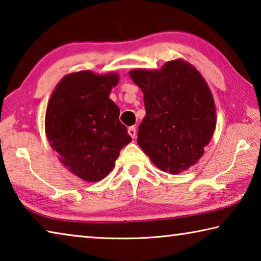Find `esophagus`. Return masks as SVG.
Instances as JSON below:
<instances>
[{"mask_svg":"<svg viewBox=\"0 0 261 261\" xmlns=\"http://www.w3.org/2000/svg\"><path fill=\"white\" fill-rule=\"evenodd\" d=\"M127 134L131 136V138H136V136H137L136 126H130L129 129H127Z\"/></svg>","mask_w":261,"mask_h":261,"instance_id":"34e87169","label":"esophagus"}]
</instances>
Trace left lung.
Wrapping results in <instances>:
<instances>
[{"mask_svg": "<svg viewBox=\"0 0 261 261\" xmlns=\"http://www.w3.org/2000/svg\"><path fill=\"white\" fill-rule=\"evenodd\" d=\"M129 74L143 91L146 110L137 144L154 165L170 174L196 165L216 124L205 79L183 60L168 62L156 71L136 69Z\"/></svg>", "mask_w": 261, "mask_h": 261, "instance_id": "left-lung-1", "label": "left lung"}]
</instances>
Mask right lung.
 <instances>
[{
	"instance_id": "obj_1",
	"label": "right lung",
	"mask_w": 261,
	"mask_h": 261,
	"mask_svg": "<svg viewBox=\"0 0 261 261\" xmlns=\"http://www.w3.org/2000/svg\"><path fill=\"white\" fill-rule=\"evenodd\" d=\"M117 83L116 73H70L48 103L46 134L51 147L72 174L87 182L105 178L131 141L118 118L120 108L109 99Z\"/></svg>"
}]
</instances>
